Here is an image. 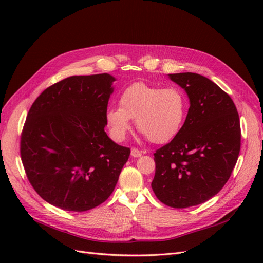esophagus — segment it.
<instances>
[{
  "instance_id": "obj_1",
  "label": "esophagus",
  "mask_w": 263,
  "mask_h": 263,
  "mask_svg": "<svg viewBox=\"0 0 263 263\" xmlns=\"http://www.w3.org/2000/svg\"><path fill=\"white\" fill-rule=\"evenodd\" d=\"M130 154H132L133 157L138 158V157H140L142 155V151L139 150L138 148H132V153Z\"/></svg>"
}]
</instances>
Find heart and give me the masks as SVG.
I'll list each match as a JSON object with an SVG mask.
<instances>
[{
  "label": "heart",
  "instance_id": "1",
  "mask_svg": "<svg viewBox=\"0 0 263 263\" xmlns=\"http://www.w3.org/2000/svg\"><path fill=\"white\" fill-rule=\"evenodd\" d=\"M119 106H109L105 121L116 141H123L136 121L140 133L154 144H164L177 136L185 121L187 98L180 87H163L142 81L126 86Z\"/></svg>",
  "mask_w": 263,
  "mask_h": 263
}]
</instances>
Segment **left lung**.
<instances>
[{
	"mask_svg": "<svg viewBox=\"0 0 263 263\" xmlns=\"http://www.w3.org/2000/svg\"><path fill=\"white\" fill-rule=\"evenodd\" d=\"M185 90L190 108L181 130L156 150L151 187L173 209L202 204L230 178L240 151V121L234 101L210 79L184 72L169 74Z\"/></svg>",
	"mask_w": 263,
	"mask_h": 263,
	"instance_id": "obj_1",
	"label": "left lung"
}]
</instances>
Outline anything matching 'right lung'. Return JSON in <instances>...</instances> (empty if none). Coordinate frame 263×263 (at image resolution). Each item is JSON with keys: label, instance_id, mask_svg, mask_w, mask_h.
<instances>
[{"label": "right lung", "instance_id": "obj_1", "mask_svg": "<svg viewBox=\"0 0 263 263\" xmlns=\"http://www.w3.org/2000/svg\"><path fill=\"white\" fill-rule=\"evenodd\" d=\"M115 79L107 73L72 76L50 85L30 106L21 135L26 177L46 202L85 212L115 189L130 148L104 128Z\"/></svg>", "mask_w": 263, "mask_h": 263}]
</instances>
